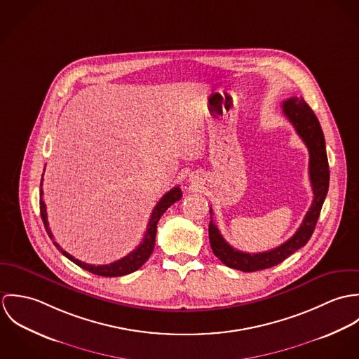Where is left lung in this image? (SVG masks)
I'll return each mask as SVG.
<instances>
[{
	"label": "left lung",
	"mask_w": 359,
	"mask_h": 359,
	"mask_svg": "<svg viewBox=\"0 0 359 359\" xmlns=\"http://www.w3.org/2000/svg\"><path fill=\"white\" fill-rule=\"evenodd\" d=\"M282 110L287 120L296 128L300 138L307 145L309 152V180L313 192V201L300 228L289 241L272 250L255 255L243 253L233 249L222 238L219 229L212 221V210L210 207L211 221L208 225V238L214 256L221 259L226 266L243 272H255L278 265L287 257L292 256L294 252H297L300 248L306 246L313 233L322 205L329 189V163L325 147V137L318 117L308 106V103L303 98L297 97L286 100L282 104Z\"/></svg>",
	"instance_id": "left-lung-1"
}]
</instances>
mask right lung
Here are the masks:
<instances>
[{
  "label": "right lung",
  "mask_w": 359,
  "mask_h": 359,
  "mask_svg": "<svg viewBox=\"0 0 359 359\" xmlns=\"http://www.w3.org/2000/svg\"><path fill=\"white\" fill-rule=\"evenodd\" d=\"M41 187H43V180H41ZM182 198V192L180 189V187H175L172 188L171 191H168L160 201L158 203L154 205V211H152V215L149 218V222H148V226H147V232H145V236L141 242V245L134 250L131 252L130 255H127L111 264H106V265H91V264H87V262H83L77 258L69 255L67 252H65L55 241H53V235H52L51 229L48 226V219H47V207L46 203L43 201V189H40V212H41V218H43V222H44V226H46V231L48 233V236L53 241V245L57 248V250L63 255L65 257H67L70 261H73L76 265H79L80 268L91 272V273H95V275H100V276H107V278H114V276H123V275H127V273H131L134 271H137L138 268H141L147 259L151 257L152 252L154 249V241H156V232H157V222L160 219V217L165 212V210L171 205H174L175 202H178L180 199Z\"/></svg>",
  "instance_id": "obj_1"
}]
</instances>
